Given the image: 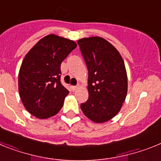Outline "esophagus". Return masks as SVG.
<instances>
[{"mask_svg": "<svg viewBox=\"0 0 161 161\" xmlns=\"http://www.w3.org/2000/svg\"><path fill=\"white\" fill-rule=\"evenodd\" d=\"M78 86H79V85H76V86H72V91H76V89H77Z\"/></svg>", "mask_w": 161, "mask_h": 161, "instance_id": "esophagus-1", "label": "esophagus"}]
</instances>
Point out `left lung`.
I'll list each match as a JSON object with an SVG mask.
<instances>
[{"label":"left lung","mask_w":161,"mask_h":161,"mask_svg":"<svg viewBox=\"0 0 161 161\" xmlns=\"http://www.w3.org/2000/svg\"><path fill=\"white\" fill-rule=\"evenodd\" d=\"M77 43L89 71V99L80 104V109L94 123H105L120 111L126 99L124 61L118 50L103 38H84Z\"/></svg>","instance_id":"obj_1"}]
</instances>
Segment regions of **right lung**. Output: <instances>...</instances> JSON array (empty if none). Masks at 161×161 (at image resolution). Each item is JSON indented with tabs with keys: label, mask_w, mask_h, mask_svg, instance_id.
<instances>
[{
	"label": "right lung",
	"mask_w": 161,
	"mask_h": 161,
	"mask_svg": "<svg viewBox=\"0 0 161 161\" xmlns=\"http://www.w3.org/2000/svg\"><path fill=\"white\" fill-rule=\"evenodd\" d=\"M76 43L55 35L42 38L22 60L18 90L22 104L38 119L52 117L63 106L68 90L60 82V65Z\"/></svg>",
	"instance_id": "add662e5"
}]
</instances>
